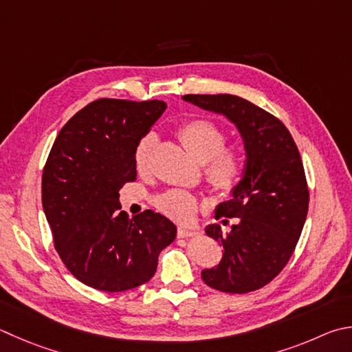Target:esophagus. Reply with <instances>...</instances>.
<instances>
[{"mask_svg": "<svg viewBox=\"0 0 352 352\" xmlns=\"http://www.w3.org/2000/svg\"><path fill=\"white\" fill-rule=\"evenodd\" d=\"M177 235L180 239H188V237H194V235H197L195 231H190V229L184 228V226H178V231H177Z\"/></svg>", "mask_w": 352, "mask_h": 352, "instance_id": "1", "label": "esophagus"}]
</instances>
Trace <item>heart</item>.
Instances as JSON below:
<instances>
[{
	"label": "heart",
	"mask_w": 352,
	"mask_h": 352,
	"mask_svg": "<svg viewBox=\"0 0 352 352\" xmlns=\"http://www.w3.org/2000/svg\"><path fill=\"white\" fill-rule=\"evenodd\" d=\"M178 138L188 154L200 164H206L204 177L221 195L231 194L239 186L243 174V158L235 149H226V133L209 120H190L178 131ZM157 138L146 135L138 143L133 162L138 172L149 168ZM157 208L178 221H190L198 209V200L189 192L170 189L157 198Z\"/></svg>",
	"instance_id": "b5f03b06"
}]
</instances>
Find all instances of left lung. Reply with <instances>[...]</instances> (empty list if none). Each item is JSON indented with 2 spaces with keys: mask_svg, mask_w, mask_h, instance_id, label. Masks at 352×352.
<instances>
[{
  "mask_svg": "<svg viewBox=\"0 0 352 352\" xmlns=\"http://www.w3.org/2000/svg\"><path fill=\"white\" fill-rule=\"evenodd\" d=\"M183 100L231 121L246 152L239 186L215 209L217 219L239 221L226 234L217 223L206 226L209 237L223 246V257L201 271L203 282L231 294L260 289L286 266L308 214L309 192L297 146L282 121L237 95Z\"/></svg>",
  "mask_w": 352,
  "mask_h": 352,
  "instance_id": "left-lung-1",
  "label": "left lung"
}]
</instances>
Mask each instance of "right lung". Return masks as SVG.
Segmentation results:
<instances>
[{"mask_svg":"<svg viewBox=\"0 0 352 352\" xmlns=\"http://www.w3.org/2000/svg\"><path fill=\"white\" fill-rule=\"evenodd\" d=\"M164 101L97 100L63 126L43 170L41 200L56 252L75 278L121 292L154 277L175 240L164 215L120 210V189L135 182L133 154L166 111Z\"/></svg>","mask_w":352,"mask_h":352,"instance_id":"right-lung-1","label":"right lung"}]
</instances>
